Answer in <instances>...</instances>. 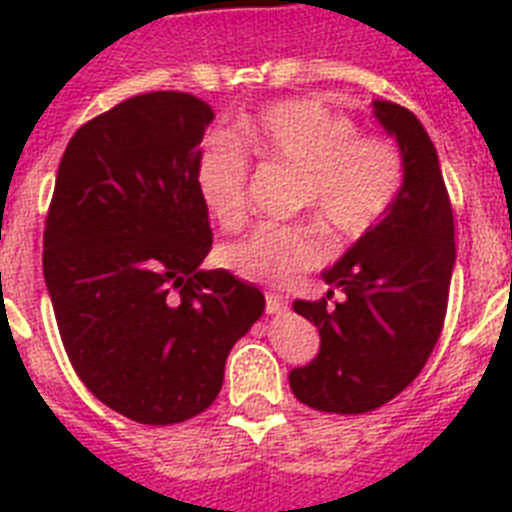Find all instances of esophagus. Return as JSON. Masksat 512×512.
I'll use <instances>...</instances> for the list:
<instances>
[{
	"instance_id": "34e87169",
	"label": "esophagus",
	"mask_w": 512,
	"mask_h": 512,
	"mask_svg": "<svg viewBox=\"0 0 512 512\" xmlns=\"http://www.w3.org/2000/svg\"><path fill=\"white\" fill-rule=\"evenodd\" d=\"M287 300L279 295H268L265 297V313H271V316H281V313H287Z\"/></svg>"
}]
</instances>
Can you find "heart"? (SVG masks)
<instances>
[{"instance_id": "1", "label": "heart", "mask_w": 512, "mask_h": 512, "mask_svg": "<svg viewBox=\"0 0 512 512\" xmlns=\"http://www.w3.org/2000/svg\"><path fill=\"white\" fill-rule=\"evenodd\" d=\"M236 143L257 159L297 172L295 207L311 209L335 239L364 236L390 209L401 188L404 162L380 135H358L356 122L324 100H281L247 116L233 130ZM193 183L207 215L225 231L247 220V156L223 138L196 154ZM327 255L313 225L268 223L247 239L225 244L217 263L239 279L289 287Z\"/></svg>"}]
</instances>
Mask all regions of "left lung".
<instances>
[{
  "label": "left lung",
  "mask_w": 512,
  "mask_h": 512,
  "mask_svg": "<svg viewBox=\"0 0 512 512\" xmlns=\"http://www.w3.org/2000/svg\"><path fill=\"white\" fill-rule=\"evenodd\" d=\"M372 106L401 151L404 180L388 212L321 273L340 303H295L321 348L289 372V388L319 412L361 414L396 398L436 348L452 284L454 217L436 146L412 111Z\"/></svg>",
  "instance_id": "obj_1"
}]
</instances>
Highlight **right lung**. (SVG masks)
<instances>
[{
	"mask_svg": "<svg viewBox=\"0 0 512 512\" xmlns=\"http://www.w3.org/2000/svg\"><path fill=\"white\" fill-rule=\"evenodd\" d=\"M204 100L146 92L76 130L44 228V284L71 366L143 425L204 412L225 358L263 316V292L201 263L212 249L193 164Z\"/></svg>",
	"mask_w": 512,
	"mask_h": 512,
	"instance_id": "1",
	"label": "right lung"
}]
</instances>
